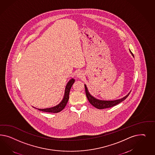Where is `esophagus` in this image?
<instances>
[{"mask_svg":"<svg viewBox=\"0 0 155 155\" xmlns=\"http://www.w3.org/2000/svg\"><path fill=\"white\" fill-rule=\"evenodd\" d=\"M82 75H83V73H82V71H78V72L77 73V77H78V78L82 77Z\"/></svg>","mask_w":155,"mask_h":155,"instance_id":"34e87169","label":"esophagus"}]
</instances>
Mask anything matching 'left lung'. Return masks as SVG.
<instances>
[{
  "instance_id": "obj_1",
  "label": "left lung",
  "mask_w": 155,
  "mask_h": 155,
  "mask_svg": "<svg viewBox=\"0 0 155 155\" xmlns=\"http://www.w3.org/2000/svg\"><path fill=\"white\" fill-rule=\"evenodd\" d=\"M130 52L133 57H134L133 53L131 52V51H130ZM84 87H85L86 95V97H87V98L88 99V101H89L91 104H92L95 108H98V109L110 108L113 106H115L117 105V104L122 102V101H124L127 98L128 96L129 95V94H130V93H131V91H130L126 96H125L124 97H123L122 98L117 99V100L102 101V100H99V99L94 98V97H93L91 94H90L86 84H84Z\"/></svg>"
}]
</instances>
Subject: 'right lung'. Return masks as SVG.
I'll use <instances>...</instances> for the list:
<instances>
[{
    "instance_id": "1",
    "label": "right lung",
    "mask_w": 155,
    "mask_h": 155,
    "mask_svg": "<svg viewBox=\"0 0 155 155\" xmlns=\"http://www.w3.org/2000/svg\"><path fill=\"white\" fill-rule=\"evenodd\" d=\"M74 81H75V80L72 78L68 82V84L66 86L64 97L62 99V101L58 105H57L56 106H54L53 107H51V108H44V109L38 108V110L40 111L47 112V113H57L60 112L64 108H65L66 104L68 102V100L69 98L70 90H71V87L73 84H74Z\"/></svg>"
}]
</instances>
